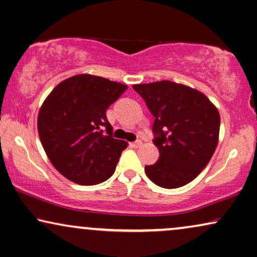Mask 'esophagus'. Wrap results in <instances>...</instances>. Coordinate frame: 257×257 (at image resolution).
Wrapping results in <instances>:
<instances>
[{
  "mask_svg": "<svg viewBox=\"0 0 257 257\" xmlns=\"http://www.w3.org/2000/svg\"><path fill=\"white\" fill-rule=\"evenodd\" d=\"M141 145H143V141H141V140H136L135 143L131 144V146L135 147V148H138V147H140Z\"/></svg>",
  "mask_w": 257,
  "mask_h": 257,
  "instance_id": "esophagus-1",
  "label": "esophagus"
}]
</instances>
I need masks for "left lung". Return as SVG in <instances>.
I'll return each instance as SVG.
<instances>
[{"label":"left lung","mask_w":257,"mask_h":257,"mask_svg":"<svg viewBox=\"0 0 257 257\" xmlns=\"http://www.w3.org/2000/svg\"><path fill=\"white\" fill-rule=\"evenodd\" d=\"M133 89L154 116L153 143L160 158L145 167L147 177L161 188L183 187L205 168L217 148V107L200 91L170 81L135 84Z\"/></svg>","instance_id":"obj_1"}]
</instances>
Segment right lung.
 Listing matches in <instances>:
<instances>
[{
    "instance_id": "1",
    "label": "right lung",
    "mask_w": 257,
    "mask_h": 257,
    "mask_svg": "<svg viewBox=\"0 0 257 257\" xmlns=\"http://www.w3.org/2000/svg\"><path fill=\"white\" fill-rule=\"evenodd\" d=\"M127 85L81 74L55 87L38 114V133L59 173L74 183L95 185L112 176L124 140L114 139L106 110Z\"/></svg>"
}]
</instances>
